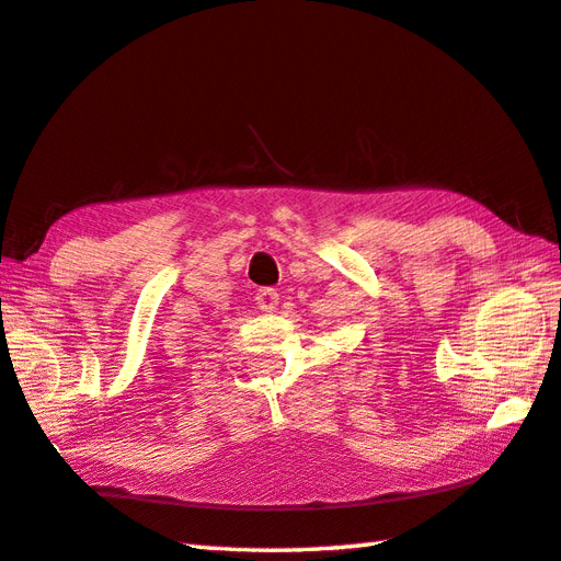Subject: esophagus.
<instances>
[{
	"instance_id": "esophagus-1",
	"label": "esophagus",
	"mask_w": 561,
	"mask_h": 561,
	"mask_svg": "<svg viewBox=\"0 0 561 561\" xmlns=\"http://www.w3.org/2000/svg\"><path fill=\"white\" fill-rule=\"evenodd\" d=\"M278 300H280L278 290H273V288L256 290V305H259L261 312H276Z\"/></svg>"
}]
</instances>
